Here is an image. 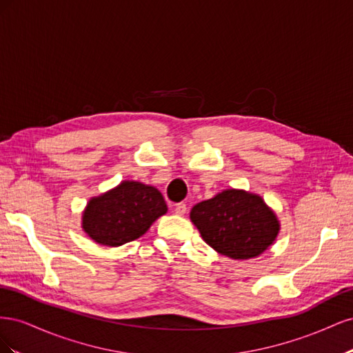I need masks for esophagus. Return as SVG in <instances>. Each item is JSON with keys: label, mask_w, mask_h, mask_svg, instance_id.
<instances>
[{"label": "esophagus", "mask_w": 353, "mask_h": 353, "mask_svg": "<svg viewBox=\"0 0 353 353\" xmlns=\"http://www.w3.org/2000/svg\"><path fill=\"white\" fill-rule=\"evenodd\" d=\"M174 212L176 213V215L183 216L184 213L187 212V205H185V203H176V205H175V209H174Z\"/></svg>", "instance_id": "obj_1"}]
</instances>
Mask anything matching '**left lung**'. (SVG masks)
I'll return each mask as SVG.
<instances>
[{"instance_id":"left-lung-1","label":"left lung","mask_w":353,"mask_h":353,"mask_svg":"<svg viewBox=\"0 0 353 353\" xmlns=\"http://www.w3.org/2000/svg\"><path fill=\"white\" fill-rule=\"evenodd\" d=\"M201 239L232 259L259 256L274 243L280 225L274 212L256 194L225 190L191 209Z\"/></svg>"}]
</instances>
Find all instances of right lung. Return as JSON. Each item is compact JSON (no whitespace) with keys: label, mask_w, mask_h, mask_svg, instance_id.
Listing matches in <instances>:
<instances>
[{"label":"right lung","mask_w":353,"mask_h":353,"mask_svg":"<svg viewBox=\"0 0 353 353\" xmlns=\"http://www.w3.org/2000/svg\"><path fill=\"white\" fill-rule=\"evenodd\" d=\"M166 210L159 190L125 181L109 193L90 200L82 227L95 243L121 245L141 237Z\"/></svg>","instance_id":"1"}]
</instances>
